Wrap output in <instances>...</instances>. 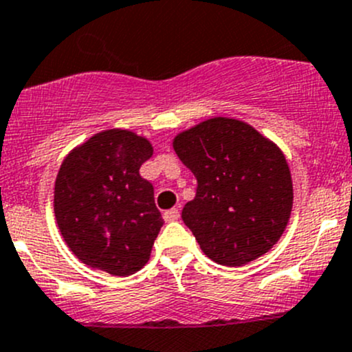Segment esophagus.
Segmentation results:
<instances>
[{
	"instance_id": "1",
	"label": "esophagus",
	"mask_w": 352,
	"mask_h": 352,
	"mask_svg": "<svg viewBox=\"0 0 352 352\" xmlns=\"http://www.w3.org/2000/svg\"><path fill=\"white\" fill-rule=\"evenodd\" d=\"M179 218H180V211L177 208H172L168 209V211L163 212V219H165V221H175V219Z\"/></svg>"
}]
</instances>
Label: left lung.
<instances>
[{"label": "left lung", "mask_w": 352, "mask_h": 352, "mask_svg": "<svg viewBox=\"0 0 352 352\" xmlns=\"http://www.w3.org/2000/svg\"><path fill=\"white\" fill-rule=\"evenodd\" d=\"M197 179L182 219L206 257L236 267L267 254L285 233L293 180L281 148L250 124L211 117L172 141Z\"/></svg>", "instance_id": "1"}]
</instances>
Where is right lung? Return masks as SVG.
I'll list each match as a JSON object with an SVG mask.
<instances>
[{
    "instance_id": "right-lung-1",
    "label": "right lung",
    "mask_w": 352,
    "mask_h": 352,
    "mask_svg": "<svg viewBox=\"0 0 352 352\" xmlns=\"http://www.w3.org/2000/svg\"><path fill=\"white\" fill-rule=\"evenodd\" d=\"M153 156L146 136L105 129L74 146L54 182V216L69 250L83 264L131 276L150 261L163 225L153 186L140 168Z\"/></svg>"
}]
</instances>
